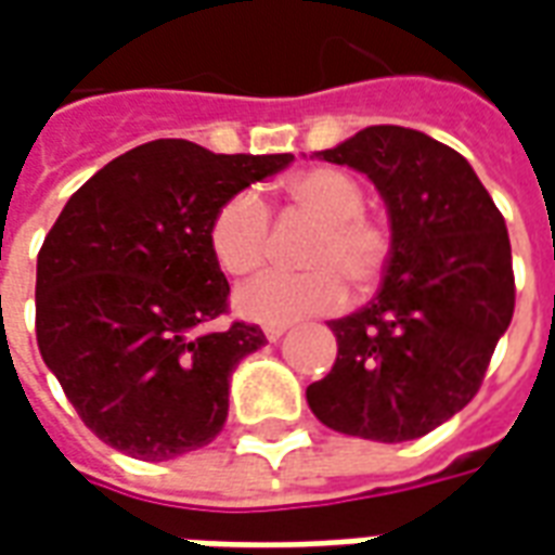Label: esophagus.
<instances>
[{"mask_svg": "<svg viewBox=\"0 0 555 555\" xmlns=\"http://www.w3.org/2000/svg\"><path fill=\"white\" fill-rule=\"evenodd\" d=\"M288 333V324H273V326H264V336L267 341H279V338Z\"/></svg>", "mask_w": 555, "mask_h": 555, "instance_id": "esophagus-1", "label": "esophagus"}]
</instances>
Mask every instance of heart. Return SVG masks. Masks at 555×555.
I'll list each match as a JSON object with an SVG mask.
<instances>
[{
	"instance_id": "obj_1",
	"label": "heart",
	"mask_w": 555,
	"mask_h": 555,
	"mask_svg": "<svg viewBox=\"0 0 555 555\" xmlns=\"http://www.w3.org/2000/svg\"><path fill=\"white\" fill-rule=\"evenodd\" d=\"M288 202L318 222L302 253V273H261L234 294V309L255 324H291L309 314H326L348 302V283L372 288L392 255L386 222L365 214V190L350 171L309 169L291 178ZM210 255L222 273L249 276L270 249V217L255 193H237L217 207L207 229Z\"/></svg>"
}]
</instances>
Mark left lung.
<instances>
[{
  "label": "left lung",
  "instance_id": "1",
  "mask_svg": "<svg viewBox=\"0 0 555 555\" xmlns=\"http://www.w3.org/2000/svg\"><path fill=\"white\" fill-rule=\"evenodd\" d=\"M318 157L377 186L392 255L377 297L330 321L336 365L306 401L338 434L416 440L473 401L512 324L505 219L454 147L410 127H365Z\"/></svg>",
  "mask_w": 555,
  "mask_h": 555
}]
</instances>
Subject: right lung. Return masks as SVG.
Returning <instances> with one entry per match:
<instances>
[{"instance_id": "obj_1", "label": "right lung", "mask_w": 555, "mask_h": 555, "mask_svg": "<svg viewBox=\"0 0 555 555\" xmlns=\"http://www.w3.org/2000/svg\"><path fill=\"white\" fill-rule=\"evenodd\" d=\"M291 154H214L157 139L106 163L67 198L38 253L35 333L47 369L103 442L171 461L217 437L255 324L210 333L229 282L210 255L217 207Z\"/></svg>"}]
</instances>
